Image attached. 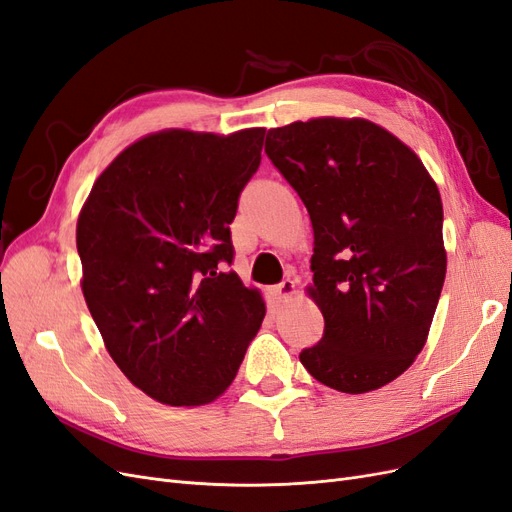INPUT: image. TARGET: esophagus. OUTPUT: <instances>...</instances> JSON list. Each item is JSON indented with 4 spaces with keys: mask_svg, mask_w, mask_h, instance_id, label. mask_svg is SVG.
I'll list each match as a JSON object with an SVG mask.
<instances>
[{
    "mask_svg": "<svg viewBox=\"0 0 512 512\" xmlns=\"http://www.w3.org/2000/svg\"><path fill=\"white\" fill-rule=\"evenodd\" d=\"M294 292H297V286H294V280H290L288 277V280H284L280 286L273 288V297L280 303H286L294 297Z\"/></svg>",
    "mask_w": 512,
    "mask_h": 512,
    "instance_id": "34e87169",
    "label": "esophagus"
}]
</instances>
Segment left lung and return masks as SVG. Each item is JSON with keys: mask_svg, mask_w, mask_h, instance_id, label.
<instances>
[{"mask_svg": "<svg viewBox=\"0 0 512 512\" xmlns=\"http://www.w3.org/2000/svg\"><path fill=\"white\" fill-rule=\"evenodd\" d=\"M265 151L314 228L324 335L299 354L335 391L393 382L421 354L446 275L442 198L421 158L363 117H314L267 132Z\"/></svg>", "mask_w": 512, "mask_h": 512, "instance_id": "8db88e82", "label": "left lung"}]
</instances>
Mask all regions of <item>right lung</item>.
Instances as JSON below:
<instances>
[{"instance_id": "right-lung-1", "label": "right lung", "mask_w": 512, "mask_h": 512, "mask_svg": "<svg viewBox=\"0 0 512 512\" xmlns=\"http://www.w3.org/2000/svg\"><path fill=\"white\" fill-rule=\"evenodd\" d=\"M265 128H170L138 138L96 179L76 222L85 303L136 389L196 408L226 393L267 314L232 262L230 224Z\"/></svg>"}]
</instances>
